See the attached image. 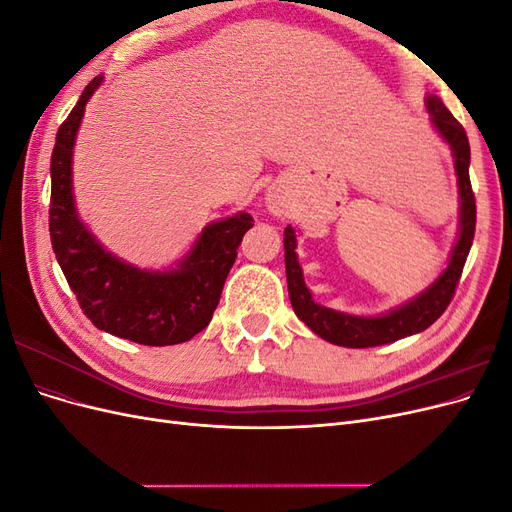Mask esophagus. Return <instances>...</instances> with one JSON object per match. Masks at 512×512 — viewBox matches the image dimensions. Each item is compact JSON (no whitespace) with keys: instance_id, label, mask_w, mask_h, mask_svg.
<instances>
[{"instance_id":"esophagus-1","label":"esophagus","mask_w":512,"mask_h":512,"mask_svg":"<svg viewBox=\"0 0 512 512\" xmlns=\"http://www.w3.org/2000/svg\"><path fill=\"white\" fill-rule=\"evenodd\" d=\"M273 209H277V207H273Z\"/></svg>"}]
</instances>
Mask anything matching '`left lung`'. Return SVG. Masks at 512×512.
I'll use <instances>...</instances> for the list:
<instances>
[{"label": "left lung", "instance_id": "1", "mask_svg": "<svg viewBox=\"0 0 512 512\" xmlns=\"http://www.w3.org/2000/svg\"><path fill=\"white\" fill-rule=\"evenodd\" d=\"M427 111L431 115L433 126H436L444 141L453 149L461 196V230L453 256L448 260V267L423 294H418L414 301L378 318L348 316L342 312H335V309L322 307L314 303L312 292L307 290L303 282V271L299 267L297 252H294V247H297L294 230L292 226H286L284 230L286 280L294 314H297L316 335L327 339L331 344L346 348H369L391 344L401 337L421 333L444 314V309L455 297V288L459 284L463 265H466V258L470 254L476 230V198L470 183V143L466 130H463L461 123L451 115V111L442 104L440 98L429 96Z\"/></svg>", "mask_w": 512, "mask_h": 512}]
</instances>
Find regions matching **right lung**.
Listing matches in <instances>:
<instances>
[{
    "instance_id": "right-lung-1",
    "label": "right lung",
    "mask_w": 512,
    "mask_h": 512,
    "mask_svg": "<svg viewBox=\"0 0 512 512\" xmlns=\"http://www.w3.org/2000/svg\"><path fill=\"white\" fill-rule=\"evenodd\" d=\"M102 83L91 81L61 123L51 156L49 232L61 271L83 314L98 329L145 346H173L203 331L235 265L237 250L254 226L237 213L203 230L175 271H141L108 254L76 218L72 198V147L85 104Z\"/></svg>"
}]
</instances>
